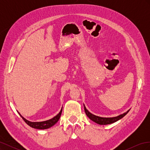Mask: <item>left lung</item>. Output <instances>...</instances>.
Segmentation results:
<instances>
[{
	"mask_svg": "<svg viewBox=\"0 0 150 150\" xmlns=\"http://www.w3.org/2000/svg\"><path fill=\"white\" fill-rule=\"evenodd\" d=\"M84 111L86 112V115H87V116L89 117V118L91 120H92L93 121L96 122V123H97L98 125H110V124L113 123V122H116L117 121H118L120 119L122 118V117H123L130 110H129L126 112L122 113V114L120 115L117 116L111 117H100L98 116H96V115L92 114V113H91L87 110V109H86L84 104Z\"/></svg>",
	"mask_w": 150,
	"mask_h": 150,
	"instance_id": "8db88e82",
	"label": "left lung"
}]
</instances>
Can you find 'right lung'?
Wrapping results in <instances>:
<instances>
[{"label": "right lung", "mask_w": 150, "mask_h": 150, "mask_svg": "<svg viewBox=\"0 0 150 150\" xmlns=\"http://www.w3.org/2000/svg\"><path fill=\"white\" fill-rule=\"evenodd\" d=\"M62 111V108H61L60 112H59L56 116L52 117V118L50 119L49 120L40 121V122H32V121H28V120L24 118V117L22 116L19 112H18V113H19L21 117L24 120V121L26 122V123L28 124L29 126L32 127V128H35V129H46L51 128V127L54 126L59 121L61 115Z\"/></svg>", "instance_id": "obj_1"}]
</instances>
